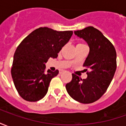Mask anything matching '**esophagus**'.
I'll list each match as a JSON object with an SVG mask.
<instances>
[{"mask_svg":"<svg viewBox=\"0 0 126 126\" xmlns=\"http://www.w3.org/2000/svg\"><path fill=\"white\" fill-rule=\"evenodd\" d=\"M59 73H60V74H62V73H63V71H59Z\"/></svg>","mask_w":126,"mask_h":126,"instance_id":"34e87169","label":"esophagus"}]
</instances>
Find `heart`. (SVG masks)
I'll return each mask as SVG.
<instances>
[{
  "instance_id": "obj_1",
  "label": "heart",
  "mask_w": 126,
  "mask_h": 126,
  "mask_svg": "<svg viewBox=\"0 0 126 126\" xmlns=\"http://www.w3.org/2000/svg\"><path fill=\"white\" fill-rule=\"evenodd\" d=\"M78 44H83V43H79Z\"/></svg>"
}]
</instances>
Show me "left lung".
Wrapping results in <instances>:
<instances>
[{
  "label": "left lung",
  "mask_w": 126,
  "mask_h": 126,
  "mask_svg": "<svg viewBox=\"0 0 126 126\" xmlns=\"http://www.w3.org/2000/svg\"><path fill=\"white\" fill-rule=\"evenodd\" d=\"M74 33L87 42L90 47L83 64L87 68L88 76L82 79L73 74L71 81L66 84V90L72 98L79 103H94L105 93L113 78L117 67L116 50L102 32L93 26Z\"/></svg>",
  "instance_id": "1"
}]
</instances>
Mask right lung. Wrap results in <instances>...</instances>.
Returning a JSON list of instances; mask_svg holds the SVG:
<instances>
[{
  "instance_id": "add662e5",
  "label": "right lung",
  "mask_w": 126,
  "mask_h": 126,
  "mask_svg": "<svg viewBox=\"0 0 126 126\" xmlns=\"http://www.w3.org/2000/svg\"><path fill=\"white\" fill-rule=\"evenodd\" d=\"M72 34V31L39 28L19 44L11 71L15 88L24 100L36 102L47 94L50 82L59 71H46L45 63L49 58L57 57Z\"/></svg>"
}]
</instances>
